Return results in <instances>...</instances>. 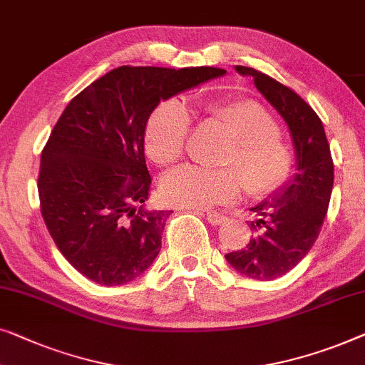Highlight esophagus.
I'll list each match as a JSON object with an SVG mask.
<instances>
[{"label":"esophagus","instance_id":"1","mask_svg":"<svg viewBox=\"0 0 365 365\" xmlns=\"http://www.w3.org/2000/svg\"><path fill=\"white\" fill-rule=\"evenodd\" d=\"M205 219H207V222L210 225H220L224 224V222L227 220V217L224 214H219V212H207L205 214Z\"/></svg>","mask_w":365,"mask_h":365}]
</instances>
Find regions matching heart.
Here are the masks:
<instances>
[{
  "mask_svg": "<svg viewBox=\"0 0 365 365\" xmlns=\"http://www.w3.org/2000/svg\"><path fill=\"white\" fill-rule=\"evenodd\" d=\"M204 110L234 138L222 165L240 173L248 194L263 197L287 184L293 173V153L277 136V125L260 103L248 98L224 100L207 103ZM189 126L191 115L179 100H166L158 105L145 128L148 156L160 166L179 161ZM235 172L182 166L163 179V199L176 207L189 209H209L229 202L242 192L240 175Z\"/></svg>",
  "mask_w": 365,
  "mask_h": 365,
  "instance_id": "1",
  "label": "heart"
}]
</instances>
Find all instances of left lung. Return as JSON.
I'll return each mask as SVG.
<instances>
[{
    "instance_id": "8db88e82",
    "label": "left lung",
    "mask_w": 365,
    "mask_h": 365,
    "mask_svg": "<svg viewBox=\"0 0 365 365\" xmlns=\"http://www.w3.org/2000/svg\"><path fill=\"white\" fill-rule=\"evenodd\" d=\"M250 76L257 91L282 115L294 146V173L283 187L252 207L255 232L245 248L230 252L225 260L244 277L274 279L306 257L318 239L329 205L334 165L323 121L297 92L252 67L235 66Z\"/></svg>"
}]
</instances>
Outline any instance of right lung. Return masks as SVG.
Instances as JSON below:
<instances>
[{
	"instance_id": "obj_1",
	"label": "right lung",
	"mask_w": 365,
	"mask_h": 365,
	"mask_svg": "<svg viewBox=\"0 0 365 365\" xmlns=\"http://www.w3.org/2000/svg\"><path fill=\"white\" fill-rule=\"evenodd\" d=\"M222 76L123 66L68 102L42 150L38 191L52 240L83 277L118 287L155 262L171 210L146 207V121L163 100Z\"/></svg>"
}]
</instances>
